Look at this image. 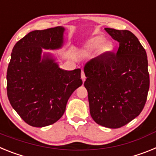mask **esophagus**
<instances>
[{
    "instance_id": "esophagus-1",
    "label": "esophagus",
    "mask_w": 156,
    "mask_h": 156,
    "mask_svg": "<svg viewBox=\"0 0 156 156\" xmlns=\"http://www.w3.org/2000/svg\"><path fill=\"white\" fill-rule=\"evenodd\" d=\"M81 79H82L83 82H84L85 80H86V76H85L84 72H83V71L81 72Z\"/></svg>"
}]
</instances>
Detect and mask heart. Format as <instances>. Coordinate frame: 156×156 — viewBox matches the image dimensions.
Segmentation results:
<instances>
[{"label":"heart","instance_id":"1","mask_svg":"<svg viewBox=\"0 0 156 156\" xmlns=\"http://www.w3.org/2000/svg\"><path fill=\"white\" fill-rule=\"evenodd\" d=\"M104 43V40H103L102 37H94L93 39L90 41V44L93 47H95V48H98V47H101L103 44ZM103 48H104L105 51H110L112 49V45L110 44H105L104 46H103Z\"/></svg>","mask_w":156,"mask_h":156}]
</instances>
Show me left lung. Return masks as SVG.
I'll use <instances>...</instances> for the list:
<instances>
[{
  "label": "left lung",
  "mask_w": 156,
  "mask_h": 156,
  "mask_svg": "<svg viewBox=\"0 0 156 156\" xmlns=\"http://www.w3.org/2000/svg\"><path fill=\"white\" fill-rule=\"evenodd\" d=\"M119 43L116 54L105 53L84 66L90 113L101 126L119 128L139 115L149 90L148 58L129 30L105 28Z\"/></svg>",
  "instance_id": "obj_1"
}]
</instances>
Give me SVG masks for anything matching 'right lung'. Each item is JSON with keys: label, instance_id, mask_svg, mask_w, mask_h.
Masks as SVG:
<instances>
[{"label": "right lung", "instance_id": "1", "mask_svg": "<svg viewBox=\"0 0 156 156\" xmlns=\"http://www.w3.org/2000/svg\"><path fill=\"white\" fill-rule=\"evenodd\" d=\"M65 28L34 30L12 49L7 71V94L12 108L29 125L49 126L64 114L69 98L83 83L80 69L67 71L43 49L63 46Z\"/></svg>", "mask_w": 156, "mask_h": 156}]
</instances>
